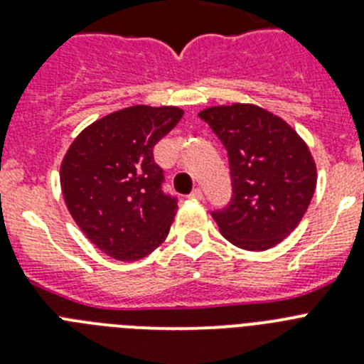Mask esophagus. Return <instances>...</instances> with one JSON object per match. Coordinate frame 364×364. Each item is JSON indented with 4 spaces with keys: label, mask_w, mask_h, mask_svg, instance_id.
<instances>
[{
    "label": "esophagus",
    "mask_w": 364,
    "mask_h": 364,
    "mask_svg": "<svg viewBox=\"0 0 364 364\" xmlns=\"http://www.w3.org/2000/svg\"><path fill=\"white\" fill-rule=\"evenodd\" d=\"M189 197L195 198V200H202V198H204V193H202L200 188H195L191 191V195H189Z\"/></svg>",
    "instance_id": "1"
}]
</instances>
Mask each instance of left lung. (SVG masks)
Listing matches in <instances>:
<instances>
[{
  "mask_svg": "<svg viewBox=\"0 0 364 364\" xmlns=\"http://www.w3.org/2000/svg\"><path fill=\"white\" fill-rule=\"evenodd\" d=\"M198 117L228 151L231 198L211 211L237 247L264 252L284 240L306 213L317 182L306 144L279 117L257 105L211 107Z\"/></svg>",
  "mask_w": 364,
  "mask_h": 364,
  "instance_id": "1",
  "label": "left lung"
}]
</instances>
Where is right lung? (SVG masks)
<instances>
[{
	"label": "right lung",
	"instance_id": "add662e5",
	"mask_svg": "<svg viewBox=\"0 0 364 364\" xmlns=\"http://www.w3.org/2000/svg\"><path fill=\"white\" fill-rule=\"evenodd\" d=\"M182 114L178 107L122 109L89 125L67 151L60 173L67 208L112 259H142L169 233L178 198L164 191L153 147Z\"/></svg>",
	"mask_w": 364,
	"mask_h": 364
}]
</instances>
